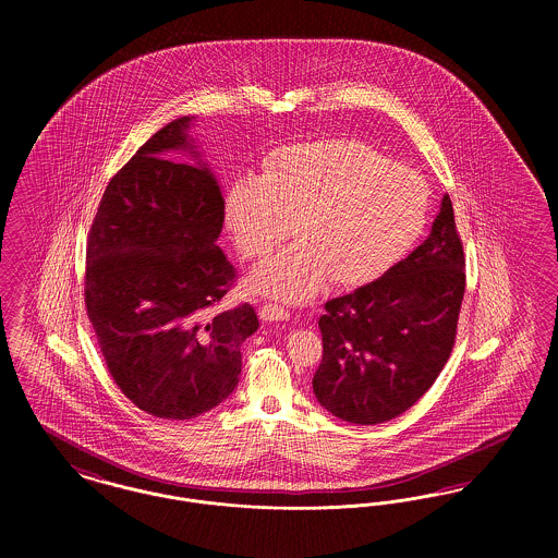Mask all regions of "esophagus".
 <instances>
[{
	"mask_svg": "<svg viewBox=\"0 0 558 558\" xmlns=\"http://www.w3.org/2000/svg\"><path fill=\"white\" fill-rule=\"evenodd\" d=\"M259 316L266 322H278V319H289L291 312L284 305H278V303H264L259 307Z\"/></svg>",
	"mask_w": 558,
	"mask_h": 558,
	"instance_id": "esophagus-1",
	"label": "esophagus"
}]
</instances>
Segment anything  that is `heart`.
Instances as JSON below:
<instances>
[{
  "instance_id": "obj_1",
  "label": "heart",
  "mask_w": 558,
  "mask_h": 558,
  "mask_svg": "<svg viewBox=\"0 0 558 558\" xmlns=\"http://www.w3.org/2000/svg\"><path fill=\"white\" fill-rule=\"evenodd\" d=\"M428 186L357 140H324L280 150L266 175L242 173L226 192V223L242 257L291 246L253 276L257 291L303 301L332 276L341 284L376 278L425 232Z\"/></svg>"
}]
</instances>
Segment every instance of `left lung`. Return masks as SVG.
Masks as SVG:
<instances>
[{
    "instance_id": "8db88e82",
    "label": "left lung",
    "mask_w": 558,
    "mask_h": 558,
    "mask_svg": "<svg viewBox=\"0 0 558 558\" xmlns=\"http://www.w3.org/2000/svg\"><path fill=\"white\" fill-rule=\"evenodd\" d=\"M464 266L446 194L421 246L371 284L324 305L314 393L330 414L353 425H378L425 396L456 343Z\"/></svg>"
}]
</instances>
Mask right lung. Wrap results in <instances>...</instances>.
Segmentation results:
<instances>
[{
  "instance_id": "right-lung-1",
  "label": "right lung",
  "mask_w": 558,
  "mask_h": 558,
  "mask_svg": "<svg viewBox=\"0 0 558 558\" xmlns=\"http://www.w3.org/2000/svg\"><path fill=\"white\" fill-rule=\"evenodd\" d=\"M190 117L155 133L108 182L89 228L85 310L108 372L140 410L167 421L209 412L239 385L253 305L215 312L236 269L215 244L223 196L190 148Z\"/></svg>"
}]
</instances>
